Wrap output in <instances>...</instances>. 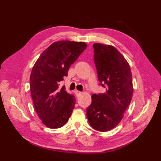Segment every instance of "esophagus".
Returning a JSON list of instances; mask_svg holds the SVG:
<instances>
[{
    "mask_svg": "<svg viewBox=\"0 0 161 161\" xmlns=\"http://www.w3.org/2000/svg\"><path fill=\"white\" fill-rule=\"evenodd\" d=\"M75 94L77 95V96H80V95L82 93H81V91H77V90H76V91H75Z\"/></svg>",
    "mask_w": 161,
    "mask_h": 161,
    "instance_id": "1",
    "label": "esophagus"
}]
</instances>
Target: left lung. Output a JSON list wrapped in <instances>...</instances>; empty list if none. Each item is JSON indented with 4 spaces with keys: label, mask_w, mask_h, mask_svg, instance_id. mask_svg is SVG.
Returning a JSON list of instances; mask_svg holds the SVG:
<instances>
[{
    "label": "left lung",
    "mask_w": 161,
    "mask_h": 161,
    "mask_svg": "<svg viewBox=\"0 0 161 161\" xmlns=\"http://www.w3.org/2000/svg\"><path fill=\"white\" fill-rule=\"evenodd\" d=\"M93 47L98 80L107 88L104 93L92 95L86 115L92 127L104 132L124 117L133 96L132 75L128 61L114 46L97 43Z\"/></svg>",
    "instance_id": "obj_1"
}]
</instances>
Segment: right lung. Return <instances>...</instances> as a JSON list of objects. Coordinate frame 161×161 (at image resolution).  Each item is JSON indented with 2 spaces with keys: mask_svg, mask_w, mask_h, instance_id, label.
Returning a JSON list of instances; mask_svg holds the SVG:
<instances>
[{
  "mask_svg": "<svg viewBox=\"0 0 161 161\" xmlns=\"http://www.w3.org/2000/svg\"><path fill=\"white\" fill-rule=\"evenodd\" d=\"M86 47L85 42L59 41L44 50L34 65L30 92L37 114L47 127L60 128L70 117L75 97L59 86V81Z\"/></svg>",
  "mask_w": 161,
  "mask_h": 161,
  "instance_id": "obj_1",
  "label": "right lung"
}]
</instances>
